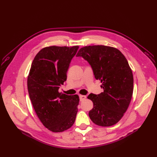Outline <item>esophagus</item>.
Returning <instances> with one entry per match:
<instances>
[{"label": "esophagus", "mask_w": 157, "mask_h": 157, "mask_svg": "<svg viewBox=\"0 0 157 157\" xmlns=\"http://www.w3.org/2000/svg\"><path fill=\"white\" fill-rule=\"evenodd\" d=\"M79 98H80V101H84L85 99L86 98V96H84V95H80V96H79Z\"/></svg>", "instance_id": "obj_1"}]
</instances>
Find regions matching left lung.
I'll return each mask as SVG.
<instances>
[{
    "instance_id": "8db88e82",
    "label": "left lung",
    "mask_w": 157,
    "mask_h": 157,
    "mask_svg": "<svg viewBox=\"0 0 157 157\" xmlns=\"http://www.w3.org/2000/svg\"><path fill=\"white\" fill-rule=\"evenodd\" d=\"M76 56L91 65L103 89L99 94L88 95L94 104L88 113L90 119L101 126L115 124L128 109L134 90L132 71L125 56L115 48L103 45L83 47Z\"/></svg>"
}]
</instances>
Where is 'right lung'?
<instances>
[{
    "mask_svg": "<svg viewBox=\"0 0 157 157\" xmlns=\"http://www.w3.org/2000/svg\"><path fill=\"white\" fill-rule=\"evenodd\" d=\"M78 48L46 47L39 52L31 64L27 78L29 98L40 121L52 132H63L75 121L78 96H69L58 90L67 80L71 61Z\"/></svg>",
    "mask_w": 157,
    "mask_h": 157,
    "instance_id": "obj_1",
    "label": "right lung"
}]
</instances>
